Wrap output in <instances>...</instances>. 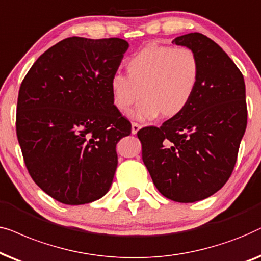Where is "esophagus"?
Wrapping results in <instances>:
<instances>
[{
	"label": "esophagus",
	"instance_id": "esophagus-1",
	"mask_svg": "<svg viewBox=\"0 0 261 261\" xmlns=\"http://www.w3.org/2000/svg\"><path fill=\"white\" fill-rule=\"evenodd\" d=\"M141 128V125L137 124V123H133L131 124V133H133L134 135H136L138 133V130Z\"/></svg>",
	"mask_w": 261,
	"mask_h": 261
}]
</instances>
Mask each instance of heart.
Here are the masks:
<instances>
[{
  "label": "heart",
  "instance_id": "1",
  "mask_svg": "<svg viewBox=\"0 0 261 261\" xmlns=\"http://www.w3.org/2000/svg\"><path fill=\"white\" fill-rule=\"evenodd\" d=\"M127 76L116 74L110 81L112 103L118 112H131L138 120L178 116L196 93L200 77V63L189 47L150 44L126 62Z\"/></svg>",
  "mask_w": 261,
  "mask_h": 261
}]
</instances>
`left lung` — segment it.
<instances>
[{"label":"left lung","instance_id":"obj_1","mask_svg":"<svg viewBox=\"0 0 261 261\" xmlns=\"http://www.w3.org/2000/svg\"><path fill=\"white\" fill-rule=\"evenodd\" d=\"M172 43L198 56L196 93L178 116L137 135L142 159L160 193L193 203L216 193L231 175L247 126L246 87L239 68L210 38L194 32Z\"/></svg>","mask_w":261,"mask_h":261}]
</instances>
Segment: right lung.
I'll use <instances>...</instances> for the list:
<instances>
[{
  "mask_svg": "<svg viewBox=\"0 0 261 261\" xmlns=\"http://www.w3.org/2000/svg\"><path fill=\"white\" fill-rule=\"evenodd\" d=\"M127 41L71 37L34 62L20 86L16 135L34 182L68 205L105 196L116 145L131 124L114 109L110 81Z\"/></svg>",
  "mask_w": 261,
  "mask_h": 261,
  "instance_id": "right-lung-1",
  "label": "right lung"
}]
</instances>
